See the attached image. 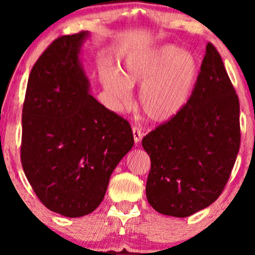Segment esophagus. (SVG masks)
I'll return each mask as SVG.
<instances>
[{"instance_id": "1", "label": "esophagus", "mask_w": 255, "mask_h": 255, "mask_svg": "<svg viewBox=\"0 0 255 255\" xmlns=\"http://www.w3.org/2000/svg\"><path fill=\"white\" fill-rule=\"evenodd\" d=\"M131 131H133V137H134V142L135 144H139V141L141 140L142 137V131L139 127H133L131 128Z\"/></svg>"}]
</instances>
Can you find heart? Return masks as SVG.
I'll use <instances>...</instances> for the list:
<instances>
[{"mask_svg":"<svg viewBox=\"0 0 255 255\" xmlns=\"http://www.w3.org/2000/svg\"><path fill=\"white\" fill-rule=\"evenodd\" d=\"M198 77L197 58L191 51L172 44L130 55L120 73L104 68L101 79L115 111L128 109L133 103L131 89L141 86L139 104L144 114L156 124L176 118L188 103Z\"/></svg>","mask_w":255,"mask_h":255,"instance_id":"1","label":"heart"}]
</instances>
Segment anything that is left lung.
<instances>
[{"label":"left lung","mask_w":255,"mask_h":255,"mask_svg":"<svg viewBox=\"0 0 255 255\" xmlns=\"http://www.w3.org/2000/svg\"><path fill=\"white\" fill-rule=\"evenodd\" d=\"M240 103L211 43L180 114L142 139L151 159L146 198L157 212L184 218L217 200L240 148Z\"/></svg>","instance_id":"left-lung-1"}]
</instances>
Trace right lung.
Instances as JSON below:
<instances>
[{
  "mask_svg": "<svg viewBox=\"0 0 255 255\" xmlns=\"http://www.w3.org/2000/svg\"><path fill=\"white\" fill-rule=\"evenodd\" d=\"M89 37L52 42L32 68L22 109L26 177L49 210L71 218L97 209L134 145L129 124L91 96L80 57Z\"/></svg>",
  "mask_w": 255,
  "mask_h": 255,
  "instance_id": "right-lung-1",
  "label": "right lung"
}]
</instances>
